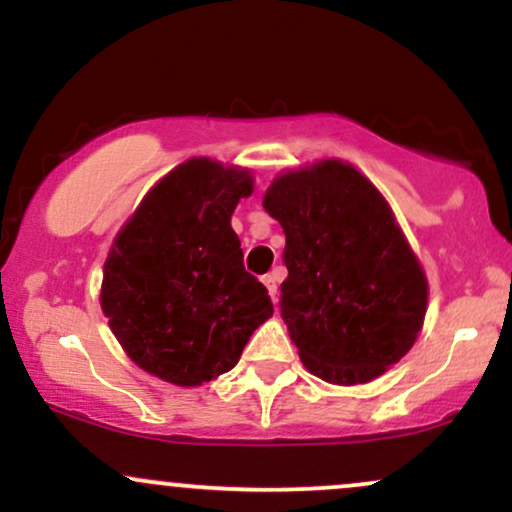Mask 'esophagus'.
I'll return each mask as SVG.
<instances>
[{
	"label": "esophagus",
	"instance_id": "esophagus-1",
	"mask_svg": "<svg viewBox=\"0 0 512 512\" xmlns=\"http://www.w3.org/2000/svg\"><path fill=\"white\" fill-rule=\"evenodd\" d=\"M262 284L267 286V291H269V296H272V301L277 303V289H279V272H269V274H265V277H262Z\"/></svg>",
	"mask_w": 512,
	"mask_h": 512
}]
</instances>
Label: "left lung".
<instances>
[{
  "mask_svg": "<svg viewBox=\"0 0 512 512\" xmlns=\"http://www.w3.org/2000/svg\"><path fill=\"white\" fill-rule=\"evenodd\" d=\"M286 245L282 318L301 362L330 384H364L418 338L428 282L367 177L338 160L274 179L265 194Z\"/></svg>",
  "mask_w": 512,
  "mask_h": 512,
  "instance_id": "8db88e82",
  "label": "left lung"
}]
</instances>
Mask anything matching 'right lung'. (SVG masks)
Returning a JSON list of instances; mask_svg holds the SVG:
<instances>
[{
    "instance_id": "obj_1",
    "label": "right lung",
    "mask_w": 512,
    "mask_h": 512,
    "mask_svg": "<svg viewBox=\"0 0 512 512\" xmlns=\"http://www.w3.org/2000/svg\"><path fill=\"white\" fill-rule=\"evenodd\" d=\"M250 194L247 172L189 160L150 189L116 235L101 308L145 372L177 386L216 379L274 313L230 228L235 204Z\"/></svg>"
}]
</instances>
